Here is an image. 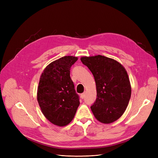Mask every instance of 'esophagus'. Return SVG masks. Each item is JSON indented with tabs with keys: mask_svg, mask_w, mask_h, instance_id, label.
<instances>
[{
	"mask_svg": "<svg viewBox=\"0 0 158 158\" xmlns=\"http://www.w3.org/2000/svg\"><path fill=\"white\" fill-rule=\"evenodd\" d=\"M80 97H81V98H82V99H84V98L85 97V92H84V93L81 94V95H80Z\"/></svg>",
	"mask_w": 158,
	"mask_h": 158,
	"instance_id": "1",
	"label": "esophagus"
}]
</instances>
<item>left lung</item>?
Returning a JSON list of instances; mask_svg holds the SVG:
<instances>
[{
    "instance_id": "obj_1",
    "label": "left lung",
    "mask_w": 158,
    "mask_h": 158,
    "mask_svg": "<svg viewBox=\"0 0 158 158\" xmlns=\"http://www.w3.org/2000/svg\"><path fill=\"white\" fill-rule=\"evenodd\" d=\"M95 79L97 98L91 110L100 123L109 124L120 118L131 96V85L125 67L116 60L102 55L82 56Z\"/></svg>"
}]
</instances>
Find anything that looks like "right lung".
I'll return each instance as SVG.
<instances>
[{"label":"right lung","mask_w":158,"mask_h":158,"mask_svg":"<svg viewBox=\"0 0 158 158\" xmlns=\"http://www.w3.org/2000/svg\"><path fill=\"white\" fill-rule=\"evenodd\" d=\"M78 57L64 56L47 65L40 76L37 99L47 120L59 127L73 121L79 105V97L70 76L72 65Z\"/></svg>","instance_id":"right-lung-1"}]
</instances>
